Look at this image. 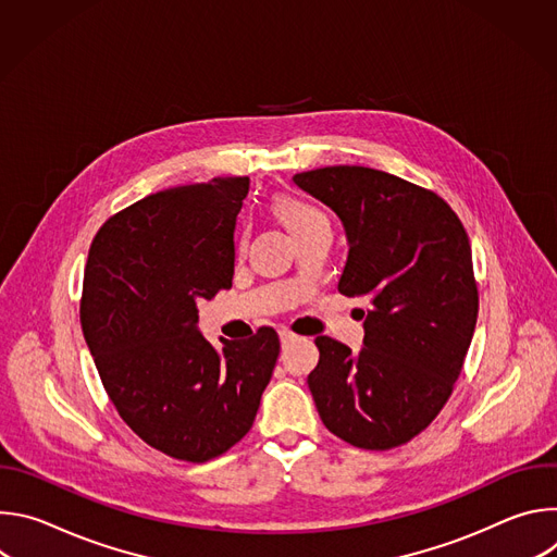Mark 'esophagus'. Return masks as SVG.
I'll list each match as a JSON object with an SVG mask.
<instances>
[{
  "instance_id": "esophagus-1",
  "label": "esophagus",
  "mask_w": 557,
  "mask_h": 557,
  "mask_svg": "<svg viewBox=\"0 0 557 557\" xmlns=\"http://www.w3.org/2000/svg\"><path fill=\"white\" fill-rule=\"evenodd\" d=\"M295 339H297L295 333H290V331H280V342H282V346H288V344H293Z\"/></svg>"
}]
</instances>
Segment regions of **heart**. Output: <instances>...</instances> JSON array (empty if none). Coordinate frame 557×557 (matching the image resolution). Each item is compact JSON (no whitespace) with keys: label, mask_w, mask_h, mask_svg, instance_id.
I'll return each mask as SVG.
<instances>
[{"label":"heart","mask_w":557,"mask_h":557,"mask_svg":"<svg viewBox=\"0 0 557 557\" xmlns=\"http://www.w3.org/2000/svg\"><path fill=\"white\" fill-rule=\"evenodd\" d=\"M273 209L277 213V218L286 224V228L293 233L297 228H301L304 224L324 218L314 207L293 198V196H277L273 202Z\"/></svg>","instance_id":"b5f03b06"}]
</instances>
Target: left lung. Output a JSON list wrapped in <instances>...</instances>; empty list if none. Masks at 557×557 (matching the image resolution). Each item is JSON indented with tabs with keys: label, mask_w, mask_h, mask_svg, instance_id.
Here are the masks:
<instances>
[{
	"label": "left lung",
	"mask_w": 557,
	"mask_h": 557,
	"mask_svg": "<svg viewBox=\"0 0 557 557\" xmlns=\"http://www.w3.org/2000/svg\"><path fill=\"white\" fill-rule=\"evenodd\" d=\"M346 231L339 293L366 297L363 348L317 337L308 387L324 425L361 449H392L443 410L479 317L469 237L451 207L423 187L370 168L293 176Z\"/></svg>",
	"instance_id": "left-lung-1"
}]
</instances>
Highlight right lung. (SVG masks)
<instances>
[{
  "mask_svg": "<svg viewBox=\"0 0 557 557\" xmlns=\"http://www.w3.org/2000/svg\"><path fill=\"white\" fill-rule=\"evenodd\" d=\"M249 178H213L151 194L95 235L84 273L82 326L121 419L172 458L205 462L253 425L280 339L198 331V299L231 288L235 218Z\"/></svg>",
  "mask_w": 557,
  "mask_h": 557,
  "instance_id": "obj_1",
  "label": "right lung"
}]
</instances>
